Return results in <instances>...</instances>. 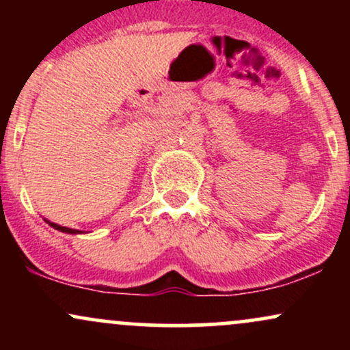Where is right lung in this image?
Returning a JSON list of instances; mask_svg holds the SVG:
<instances>
[{
	"mask_svg": "<svg viewBox=\"0 0 350 350\" xmlns=\"http://www.w3.org/2000/svg\"><path fill=\"white\" fill-rule=\"evenodd\" d=\"M46 222L49 224L51 227H54L55 230H59V232H66V234H82V232L75 230V228H69V227H62V226H57V224H54V222H49V220H46Z\"/></svg>",
	"mask_w": 350,
	"mask_h": 350,
	"instance_id": "add662e5",
	"label": "right lung"
}]
</instances>
